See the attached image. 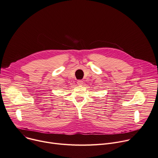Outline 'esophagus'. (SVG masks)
Instances as JSON below:
<instances>
[{"instance_id":"obj_1","label":"esophagus","mask_w":158,"mask_h":158,"mask_svg":"<svg viewBox=\"0 0 158 158\" xmlns=\"http://www.w3.org/2000/svg\"><path fill=\"white\" fill-rule=\"evenodd\" d=\"M77 85H79V86H82V85H83V81H81V80H79V81H77Z\"/></svg>"}]
</instances>
